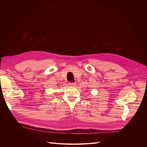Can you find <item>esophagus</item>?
I'll return each mask as SVG.
<instances>
[{
	"instance_id": "esophagus-1",
	"label": "esophagus",
	"mask_w": 147,
	"mask_h": 147,
	"mask_svg": "<svg viewBox=\"0 0 147 147\" xmlns=\"http://www.w3.org/2000/svg\"><path fill=\"white\" fill-rule=\"evenodd\" d=\"M68 85L70 86H74L76 85V83H68Z\"/></svg>"
}]
</instances>
